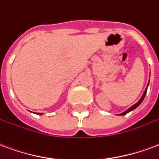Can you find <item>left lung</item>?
I'll use <instances>...</instances> for the list:
<instances>
[{"instance_id":"1","label":"left lung","mask_w":159,"mask_h":159,"mask_svg":"<svg viewBox=\"0 0 159 159\" xmlns=\"http://www.w3.org/2000/svg\"><path fill=\"white\" fill-rule=\"evenodd\" d=\"M148 84H149V81H148V85H147L146 87V89H145V90H144V92H143V95H142V97H141V99L139 100V101L137 102L136 104H134L133 106H132V107H130V108H128V109L126 110V111H125L124 112H122V113H120V114H118V115H120V116H124V115H126V114H127L128 112L130 111H133V110H135L137 107H138L139 106H140V104L143 102V101L144 100V98H145V96H146V94H147V90H148Z\"/></svg>"}]
</instances>
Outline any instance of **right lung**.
<instances>
[{
    "label": "right lung",
    "instance_id": "1",
    "mask_svg": "<svg viewBox=\"0 0 159 159\" xmlns=\"http://www.w3.org/2000/svg\"><path fill=\"white\" fill-rule=\"evenodd\" d=\"M38 115H43V113H38Z\"/></svg>",
    "mask_w": 159,
    "mask_h": 159
}]
</instances>
